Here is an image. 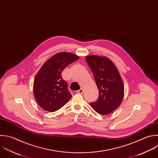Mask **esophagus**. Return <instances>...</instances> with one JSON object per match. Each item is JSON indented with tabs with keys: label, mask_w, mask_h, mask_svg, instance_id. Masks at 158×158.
I'll return each mask as SVG.
<instances>
[{
	"label": "esophagus",
	"mask_w": 158,
	"mask_h": 158,
	"mask_svg": "<svg viewBox=\"0 0 158 158\" xmlns=\"http://www.w3.org/2000/svg\"><path fill=\"white\" fill-rule=\"evenodd\" d=\"M83 91H83V89H80L77 91L76 92H77V93H78V94H83Z\"/></svg>",
	"instance_id": "obj_1"
}]
</instances>
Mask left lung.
Here are the masks:
<instances>
[{"instance_id": "8db88e82", "label": "left lung", "mask_w": 158, "mask_h": 158, "mask_svg": "<svg viewBox=\"0 0 158 158\" xmlns=\"http://www.w3.org/2000/svg\"><path fill=\"white\" fill-rule=\"evenodd\" d=\"M85 59L99 90L98 99L90 104L98 113L109 114L122 102L124 95L122 79L114 64L107 57L93 55L86 56Z\"/></svg>"}]
</instances>
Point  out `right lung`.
Segmentation results:
<instances>
[{
    "label": "right lung",
    "mask_w": 158,
    "mask_h": 158,
    "mask_svg": "<svg viewBox=\"0 0 158 158\" xmlns=\"http://www.w3.org/2000/svg\"><path fill=\"white\" fill-rule=\"evenodd\" d=\"M78 59L75 54L62 52L54 55L43 65L33 83L34 96L42 109L48 112L56 111L72 98L61 73Z\"/></svg>",
    "instance_id": "obj_1"
}]
</instances>
